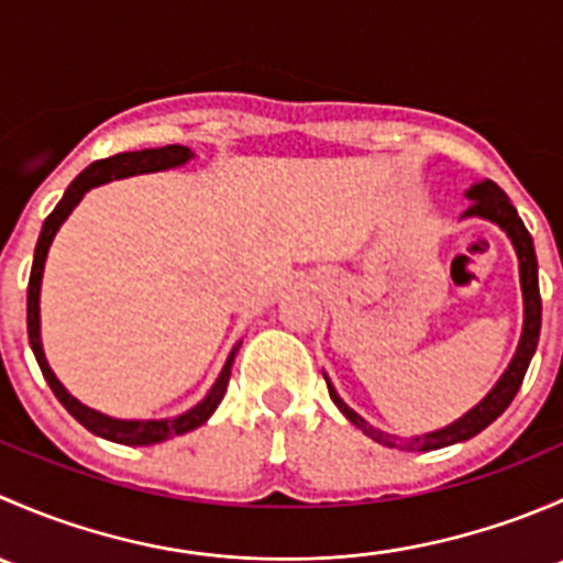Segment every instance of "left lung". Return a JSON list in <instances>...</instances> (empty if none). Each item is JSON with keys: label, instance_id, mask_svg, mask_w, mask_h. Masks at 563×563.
<instances>
[{"label": "left lung", "instance_id": "8db88e82", "mask_svg": "<svg viewBox=\"0 0 563 563\" xmlns=\"http://www.w3.org/2000/svg\"><path fill=\"white\" fill-rule=\"evenodd\" d=\"M465 198H471V207L465 209L463 218H485L490 223H496L498 229L507 231V236L512 240L515 253H518V264H520V288H523V334H520V343L518 351H515L512 362L509 367L504 371V376L498 378L496 387L487 391V397L482 402H476L468 413L457 419V422L446 424V428L435 430V433L428 435H417V439H408L406 444H400L402 439L397 435L384 433V430L373 428L367 424L365 419L360 417L356 411H351L340 395L334 391L332 384L327 378V387H329V397L334 400V406L343 411V417L349 419L351 424L362 430L365 435H371L373 441L384 446H406V450H419V452H430V450H441V446H450V444H460V441H468L474 439L476 433L487 428L490 422H496L504 411L509 408V402L515 400L518 395L520 384H523L528 365H531V356L537 351L539 343V327H542V299H539V275H537V253H533V240L531 234L526 231L523 220H520L518 209L509 203L507 192L490 179H482L476 185H471L465 190Z\"/></svg>", "mask_w": 563, "mask_h": 563}]
</instances>
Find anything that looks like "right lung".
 <instances>
[{"label": "right lung", "instance_id": "obj_1", "mask_svg": "<svg viewBox=\"0 0 563 563\" xmlns=\"http://www.w3.org/2000/svg\"><path fill=\"white\" fill-rule=\"evenodd\" d=\"M190 157H192V152L187 150V146L168 144V146H157V150L119 152V155L106 157V161H95L92 166L84 168V172L70 181V187L65 190L62 201L56 203L54 212L45 218L43 231H40V240L35 247V261H32V272H30V288H26V332H30V345H32V351H35L40 371H43V378L48 382V387L56 395V400H59L62 406L70 411V417H76L78 422L89 430V433L113 441V444H128V446L161 444V441L174 439V435H181V433H190V430H196L198 424L207 422V419L214 413V408L220 406V400H223L225 389H229L231 365H234V356H236V351H240L242 343H236L234 349H231V354H229V360H225L223 371H220L218 382L212 384V389L207 391V397H203L198 406H192L190 411L179 413V417H168V419H113V417H106V413H100V411H95V408L78 402L70 391L62 387L59 378L54 376V371H51L48 362H45L43 343H40V283H43L45 255H48V247H51V242H54L59 225L65 223L67 214L76 209V203L81 201L84 192L92 190V187H98V185H106V181H111V179H124V176L166 172V168L185 166Z\"/></svg>", "mask_w": 563, "mask_h": 563}]
</instances>
